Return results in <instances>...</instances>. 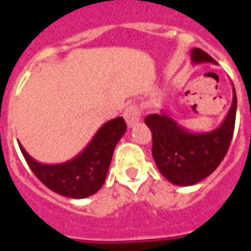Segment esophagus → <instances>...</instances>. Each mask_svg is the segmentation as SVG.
Listing matches in <instances>:
<instances>
[{
    "label": "esophagus",
    "mask_w": 251,
    "mask_h": 251,
    "mask_svg": "<svg viewBox=\"0 0 251 251\" xmlns=\"http://www.w3.org/2000/svg\"><path fill=\"white\" fill-rule=\"evenodd\" d=\"M124 117H125L126 124L129 127H133V126L138 124L140 121V117H141V111H140V107L137 104H130L127 106L124 113Z\"/></svg>",
    "instance_id": "esophagus-1"
}]
</instances>
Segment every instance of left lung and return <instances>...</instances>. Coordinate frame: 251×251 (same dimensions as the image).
Returning a JSON list of instances; mask_svg holds the SVG:
<instances>
[{"label":"left lung","mask_w":251,"mask_h":251,"mask_svg":"<svg viewBox=\"0 0 251 251\" xmlns=\"http://www.w3.org/2000/svg\"><path fill=\"white\" fill-rule=\"evenodd\" d=\"M194 64L215 60L199 48L191 51ZM237 114V94L232 86L231 107L216 129L195 133L185 129L161 110L149 114L145 124L152 131V154L158 171L175 185H194L210 176L226 156L231 142Z\"/></svg>","instance_id":"1"}]
</instances>
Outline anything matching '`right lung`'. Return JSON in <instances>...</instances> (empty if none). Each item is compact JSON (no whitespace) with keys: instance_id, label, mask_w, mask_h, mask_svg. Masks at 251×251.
<instances>
[{"instance_id":"obj_1","label":"right lung","mask_w":251,"mask_h":251,"mask_svg":"<svg viewBox=\"0 0 251 251\" xmlns=\"http://www.w3.org/2000/svg\"><path fill=\"white\" fill-rule=\"evenodd\" d=\"M126 131L122 117L107 121L77 156L66 163L43 164L26 153L19 142L26 163L43 184L59 195L83 199L98 192L103 185L115 145Z\"/></svg>"}]
</instances>
